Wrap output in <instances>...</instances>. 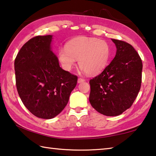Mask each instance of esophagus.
<instances>
[{
  "instance_id": "34e87169",
  "label": "esophagus",
  "mask_w": 156,
  "mask_h": 156,
  "mask_svg": "<svg viewBox=\"0 0 156 156\" xmlns=\"http://www.w3.org/2000/svg\"><path fill=\"white\" fill-rule=\"evenodd\" d=\"M84 82V80L83 78H78V83H83Z\"/></svg>"
}]
</instances>
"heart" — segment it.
Here are the masks:
<instances>
[{
  "label": "heart",
  "mask_w": 156,
  "mask_h": 156,
  "mask_svg": "<svg viewBox=\"0 0 156 156\" xmlns=\"http://www.w3.org/2000/svg\"><path fill=\"white\" fill-rule=\"evenodd\" d=\"M110 53V47L106 41L80 36L69 41L65 48H60L58 57L65 70H72L78 60L79 66L86 73L96 75L106 67Z\"/></svg>",
  "instance_id": "b5f03b06"
}]
</instances>
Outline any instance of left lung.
<instances>
[{
	"instance_id": "obj_1",
	"label": "left lung",
	"mask_w": 156,
	"mask_h": 156,
	"mask_svg": "<svg viewBox=\"0 0 156 156\" xmlns=\"http://www.w3.org/2000/svg\"><path fill=\"white\" fill-rule=\"evenodd\" d=\"M116 47L114 58L100 74L89 81V102L98 112L119 115L130 108L140 89L142 62L130 44L112 39Z\"/></svg>"
}]
</instances>
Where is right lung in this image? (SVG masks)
Masks as SVG:
<instances>
[{
	"mask_svg": "<svg viewBox=\"0 0 156 156\" xmlns=\"http://www.w3.org/2000/svg\"><path fill=\"white\" fill-rule=\"evenodd\" d=\"M52 39V35L34 37L14 61L18 95L32 114L43 119H51L64 109L78 80L60 67L51 50Z\"/></svg>",
	"mask_w": 156,
	"mask_h": 156,
	"instance_id": "obj_1",
	"label": "right lung"
}]
</instances>
